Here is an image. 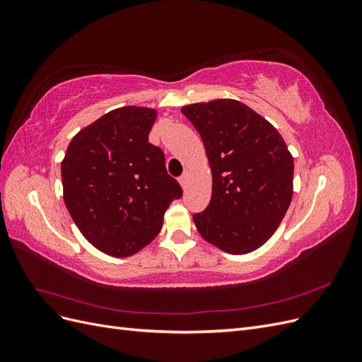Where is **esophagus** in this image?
I'll use <instances>...</instances> for the list:
<instances>
[{"mask_svg": "<svg viewBox=\"0 0 362 362\" xmlns=\"http://www.w3.org/2000/svg\"><path fill=\"white\" fill-rule=\"evenodd\" d=\"M187 180H189V175H187V173H184L182 177H180V180H178V181H180V184H181V187H182V189H185V185H187Z\"/></svg>", "mask_w": 362, "mask_h": 362, "instance_id": "1", "label": "esophagus"}]
</instances>
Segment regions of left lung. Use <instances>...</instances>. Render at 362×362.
<instances>
[{
	"label": "left lung",
	"mask_w": 362,
	"mask_h": 362,
	"mask_svg": "<svg viewBox=\"0 0 362 362\" xmlns=\"http://www.w3.org/2000/svg\"><path fill=\"white\" fill-rule=\"evenodd\" d=\"M211 169V201L193 222L205 242L233 255L275 234L293 198L294 161L278 129L235 100L184 105Z\"/></svg>",
	"instance_id": "1"
}]
</instances>
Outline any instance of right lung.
Wrapping results in <instances>:
<instances>
[{
  "label": "right lung",
  "mask_w": 362,
  "mask_h": 362,
  "mask_svg": "<svg viewBox=\"0 0 362 362\" xmlns=\"http://www.w3.org/2000/svg\"><path fill=\"white\" fill-rule=\"evenodd\" d=\"M157 110L125 105L74 136L62 161L63 199L75 225L98 250L116 258L148 246L182 189L149 144Z\"/></svg>",
  "instance_id": "right-lung-1"
}]
</instances>
